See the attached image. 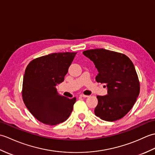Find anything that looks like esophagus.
Here are the masks:
<instances>
[{
	"instance_id": "1",
	"label": "esophagus",
	"mask_w": 155,
	"mask_h": 155,
	"mask_svg": "<svg viewBox=\"0 0 155 155\" xmlns=\"http://www.w3.org/2000/svg\"><path fill=\"white\" fill-rule=\"evenodd\" d=\"M80 97H88V95H85V94H80Z\"/></svg>"
}]
</instances>
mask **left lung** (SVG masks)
<instances>
[{
    "label": "left lung",
    "mask_w": 155,
    "mask_h": 155,
    "mask_svg": "<svg viewBox=\"0 0 155 155\" xmlns=\"http://www.w3.org/2000/svg\"><path fill=\"white\" fill-rule=\"evenodd\" d=\"M83 53L97 68V83H105L108 88L107 95L97 97L95 115L106 121L120 119L133 108L140 93L133 62L124 54L104 48L91 49Z\"/></svg>",
    "instance_id": "obj_1"
}]
</instances>
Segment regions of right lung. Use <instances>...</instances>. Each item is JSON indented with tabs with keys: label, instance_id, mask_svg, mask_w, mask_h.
Here are the masks:
<instances>
[{
	"label": "right lung",
	"instance_id": "1",
	"mask_svg": "<svg viewBox=\"0 0 155 155\" xmlns=\"http://www.w3.org/2000/svg\"><path fill=\"white\" fill-rule=\"evenodd\" d=\"M76 52H58L32 60L26 68L22 97L25 106L41 123L57 125L70 116L76 97L59 94L56 85L64 81V76Z\"/></svg>",
	"mask_w": 155,
	"mask_h": 155
}]
</instances>
